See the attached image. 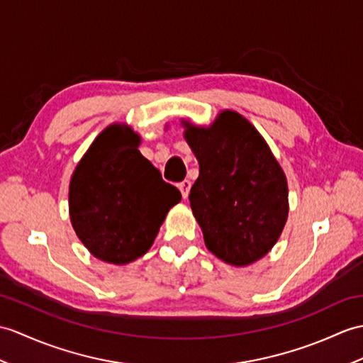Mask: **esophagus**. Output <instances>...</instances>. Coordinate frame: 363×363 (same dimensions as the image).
<instances>
[{
  "label": "esophagus",
  "mask_w": 363,
  "mask_h": 363,
  "mask_svg": "<svg viewBox=\"0 0 363 363\" xmlns=\"http://www.w3.org/2000/svg\"><path fill=\"white\" fill-rule=\"evenodd\" d=\"M190 189H191V182H190L189 179H184L182 182H179V190H181V193H182V198H184V199L189 196Z\"/></svg>",
  "instance_id": "34e87169"
}]
</instances>
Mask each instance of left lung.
<instances>
[{
    "label": "left lung",
    "mask_w": 363,
    "mask_h": 363,
    "mask_svg": "<svg viewBox=\"0 0 363 363\" xmlns=\"http://www.w3.org/2000/svg\"><path fill=\"white\" fill-rule=\"evenodd\" d=\"M184 125L199 162L189 199L207 249L233 266L254 263L274 247L288 220L280 164L238 113H221L210 128Z\"/></svg>",
    "instance_id": "obj_1"
}]
</instances>
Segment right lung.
Wrapping results in <instances>:
<instances>
[{
  "instance_id": "1",
  "label": "right lung",
  "mask_w": 363,
  "mask_h": 363,
  "mask_svg": "<svg viewBox=\"0 0 363 363\" xmlns=\"http://www.w3.org/2000/svg\"><path fill=\"white\" fill-rule=\"evenodd\" d=\"M133 130L111 125L82 157L71 178L75 233L96 258L126 264L151 247L181 191L139 151Z\"/></svg>"
}]
</instances>
